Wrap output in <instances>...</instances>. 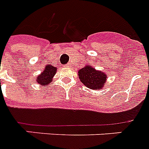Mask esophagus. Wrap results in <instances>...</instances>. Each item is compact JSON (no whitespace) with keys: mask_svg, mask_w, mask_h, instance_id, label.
<instances>
[{"mask_svg":"<svg viewBox=\"0 0 149 149\" xmlns=\"http://www.w3.org/2000/svg\"><path fill=\"white\" fill-rule=\"evenodd\" d=\"M71 66H72V65H71V64H67V65H66V67H71Z\"/></svg>","mask_w":149,"mask_h":149,"instance_id":"esophagus-1","label":"esophagus"}]
</instances>
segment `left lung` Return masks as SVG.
<instances>
[{
    "label": "left lung",
    "mask_w": 149,
    "mask_h": 149,
    "mask_svg": "<svg viewBox=\"0 0 149 149\" xmlns=\"http://www.w3.org/2000/svg\"><path fill=\"white\" fill-rule=\"evenodd\" d=\"M79 80L90 89H102L107 80V75L102 71L96 70L93 66L86 65L78 71Z\"/></svg>",
    "instance_id": "8db88e82"
}]
</instances>
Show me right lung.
<instances>
[{"label":"right lung","mask_w":149,"mask_h":149,"mask_svg":"<svg viewBox=\"0 0 149 149\" xmlns=\"http://www.w3.org/2000/svg\"><path fill=\"white\" fill-rule=\"evenodd\" d=\"M56 70H57V69L55 66H51V65L46 66L43 72H41L40 74H39V76L37 77L35 80L41 86H48L49 83L53 81V79L56 73Z\"/></svg>","instance_id":"right-lung-1"}]
</instances>
